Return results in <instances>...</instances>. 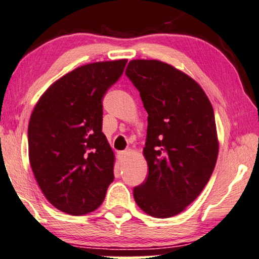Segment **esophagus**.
<instances>
[{"label": "esophagus", "mask_w": 259, "mask_h": 259, "mask_svg": "<svg viewBox=\"0 0 259 259\" xmlns=\"http://www.w3.org/2000/svg\"><path fill=\"white\" fill-rule=\"evenodd\" d=\"M129 154H131V150H130V149H126V150H123V151L118 152V157L119 158H125Z\"/></svg>", "instance_id": "1"}]
</instances>
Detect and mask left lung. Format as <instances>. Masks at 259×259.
Here are the masks:
<instances>
[{"label":"left lung","mask_w":259,"mask_h":259,"mask_svg":"<svg viewBox=\"0 0 259 259\" xmlns=\"http://www.w3.org/2000/svg\"><path fill=\"white\" fill-rule=\"evenodd\" d=\"M125 75L148 112L149 172L134 188L135 202L152 217L176 216L198 197L216 165L212 105L197 82L164 62L130 61Z\"/></svg>","instance_id":"left-lung-1"}]
</instances>
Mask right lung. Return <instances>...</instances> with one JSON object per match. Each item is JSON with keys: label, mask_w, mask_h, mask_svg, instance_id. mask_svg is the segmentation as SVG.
Returning a JSON list of instances; mask_svg holds the SVG:
<instances>
[{"label": "right lung", "mask_w": 259, "mask_h": 259, "mask_svg": "<svg viewBox=\"0 0 259 259\" xmlns=\"http://www.w3.org/2000/svg\"><path fill=\"white\" fill-rule=\"evenodd\" d=\"M126 60L96 62L68 72L36 103L28 126L29 161L46 198L79 216L104 201L115 156L102 133L105 93Z\"/></svg>", "instance_id": "obj_1"}]
</instances>
